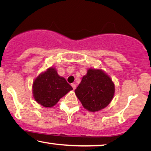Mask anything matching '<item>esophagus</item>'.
Wrapping results in <instances>:
<instances>
[{"label":"esophagus","instance_id":"34e87169","mask_svg":"<svg viewBox=\"0 0 151 151\" xmlns=\"http://www.w3.org/2000/svg\"><path fill=\"white\" fill-rule=\"evenodd\" d=\"M71 85H72V87H73V89H76V85L75 84V83H73V84H72Z\"/></svg>","mask_w":151,"mask_h":151}]
</instances>
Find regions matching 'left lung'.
<instances>
[{
	"instance_id": "left-lung-1",
	"label": "left lung",
	"mask_w": 151,
	"mask_h": 151,
	"mask_svg": "<svg viewBox=\"0 0 151 151\" xmlns=\"http://www.w3.org/2000/svg\"><path fill=\"white\" fill-rule=\"evenodd\" d=\"M114 84L110 76L100 69L89 68L75 90L83 106L90 112L100 111L111 102Z\"/></svg>"
}]
</instances>
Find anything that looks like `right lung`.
I'll list each match as a JSON object with an SVG mask.
<instances>
[{"mask_svg":"<svg viewBox=\"0 0 151 151\" xmlns=\"http://www.w3.org/2000/svg\"><path fill=\"white\" fill-rule=\"evenodd\" d=\"M73 90L64 77L58 75L55 68L51 67L40 73L32 85L33 97L37 103L46 108L55 106L60 98Z\"/></svg>","mask_w":151,"mask_h":151,"instance_id":"obj_1","label":"right lung"}]
</instances>
